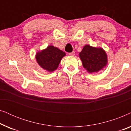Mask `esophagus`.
Masks as SVG:
<instances>
[{
    "label": "esophagus",
    "instance_id": "34e87169",
    "mask_svg": "<svg viewBox=\"0 0 131 131\" xmlns=\"http://www.w3.org/2000/svg\"><path fill=\"white\" fill-rule=\"evenodd\" d=\"M74 53H75L74 52V51H73V52H71L69 53V55H70V56H74Z\"/></svg>",
    "mask_w": 131,
    "mask_h": 131
}]
</instances>
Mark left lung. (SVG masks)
<instances>
[{"label": "left lung", "mask_w": 131, "mask_h": 131, "mask_svg": "<svg viewBox=\"0 0 131 131\" xmlns=\"http://www.w3.org/2000/svg\"><path fill=\"white\" fill-rule=\"evenodd\" d=\"M83 66L89 73L100 71L106 66L107 59L105 52L101 48L85 45L79 53Z\"/></svg>", "instance_id": "1"}]
</instances>
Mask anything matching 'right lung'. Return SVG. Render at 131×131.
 Segmentation results:
<instances>
[{
	"label": "right lung",
	"mask_w": 131,
	"mask_h": 131,
	"mask_svg": "<svg viewBox=\"0 0 131 131\" xmlns=\"http://www.w3.org/2000/svg\"><path fill=\"white\" fill-rule=\"evenodd\" d=\"M66 55L64 52L53 46L37 52L36 56L37 63L41 67L49 71L56 70L62 58Z\"/></svg>",
	"instance_id": "add662e5"
}]
</instances>
